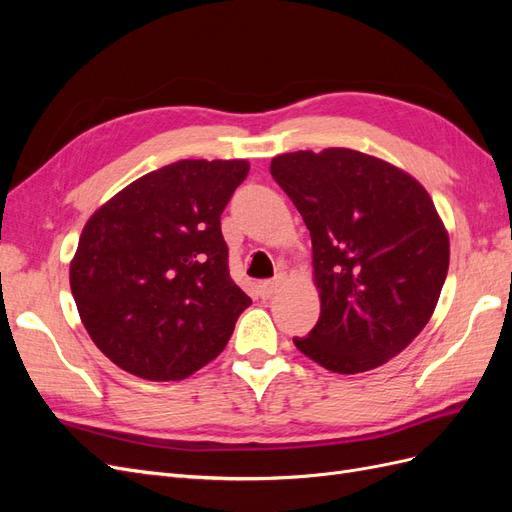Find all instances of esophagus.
Masks as SVG:
<instances>
[{
  "label": "esophagus",
  "mask_w": 512,
  "mask_h": 512,
  "mask_svg": "<svg viewBox=\"0 0 512 512\" xmlns=\"http://www.w3.org/2000/svg\"><path fill=\"white\" fill-rule=\"evenodd\" d=\"M280 286H282V280H273V282H262L260 286H258V292H260V297L262 299H269V297H273V294L280 290Z\"/></svg>",
  "instance_id": "esophagus-1"
}]
</instances>
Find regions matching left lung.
<instances>
[{"mask_svg": "<svg viewBox=\"0 0 512 512\" xmlns=\"http://www.w3.org/2000/svg\"><path fill=\"white\" fill-rule=\"evenodd\" d=\"M271 175L312 237L320 318L292 342L335 374L380 367L425 329L451 243L427 190L406 170L331 147L282 153Z\"/></svg>", "mask_w": 512, "mask_h": 512, "instance_id": "left-lung-1", "label": "left lung"}]
</instances>
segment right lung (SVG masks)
Instances as JSON below:
<instances>
[{
  "label": "right lung",
  "mask_w": 512,
  "mask_h": 512,
  "mask_svg": "<svg viewBox=\"0 0 512 512\" xmlns=\"http://www.w3.org/2000/svg\"><path fill=\"white\" fill-rule=\"evenodd\" d=\"M247 160H179L87 220L70 288L94 344L143 380H183L218 356L252 299L230 280L220 215Z\"/></svg>",
  "instance_id": "right-lung-1"
}]
</instances>
